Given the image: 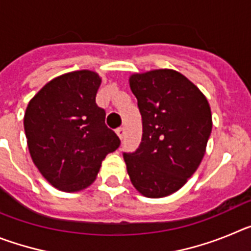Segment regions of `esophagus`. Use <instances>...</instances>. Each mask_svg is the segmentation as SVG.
Here are the masks:
<instances>
[{"label":"esophagus","instance_id":"1","mask_svg":"<svg viewBox=\"0 0 251 251\" xmlns=\"http://www.w3.org/2000/svg\"><path fill=\"white\" fill-rule=\"evenodd\" d=\"M115 132H117V134H118V137L119 138H123V136H124V132H126V130H124V128L123 127H119V128H117V130H115Z\"/></svg>","mask_w":251,"mask_h":251}]
</instances>
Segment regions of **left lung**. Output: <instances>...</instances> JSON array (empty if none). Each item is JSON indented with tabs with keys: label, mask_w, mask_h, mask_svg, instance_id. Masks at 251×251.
<instances>
[{
	"label": "left lung",
	"mask_w": 251,
	"mask_h": 251,
	"mask_svg": "<svg viewBox=\"0 0 251 251\" xmlns=\"http://www.w3.org/2000/svg\"><path fill=\"white\" fill-rule=\"evenodd\" d=\"M142 115V141L124 152L128 175L143 196L174 194L195 174L211 134L205 95L182 74L159 69L129 77Z\"/></svg>",
	"instance_id": "obj_1"
}]
</instances>
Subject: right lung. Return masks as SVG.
<instances>
[{
	"label": "right lung",
	"instance_id": "add662e5",
	"mask_svg": "<svg viewBox=\"0 0 251 251\" xmlns=\"http://www.w3.org/2000/svg\"><path fill=\"white\" fill-rule=\"evenodd\" d=\"M97 73L79 70L49 81L26 108L24 127L35 166L54 187L75 192L88 187L101 161L121 139L105 126L95 101Z\"/></svg>",
	"mask_w": 251,
	"mask_h": 251
}]
</instances>
